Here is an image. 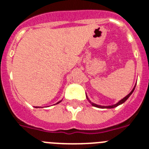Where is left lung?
Returning <instances> with one entry per match:
<instances>
[{"label":"left lung","mask_w":149,"mask_h":149,"mask_svg":"<svg viewBox=\"0 0 149 149\" xmlns=\"http://www.w3.org/2000/svg\"><path fill=\"white\" fill-rule=\"evenodd\" d=\"M136 85H135L134 88H132V91H131L130 93L128 94V95H127L126 96V97H125V98H123V99H121L120 101V102H117V104H113V105H110V106H101V105H98V104H94V103H92V102H90V101H89V102H90V103L92 104V106H94V107H99V108H113V107H117V106L120 105V104H121L124 103V102H126V101H127V99H128L129 97H130V96L131 95H132V92H133V91H134L135 88H136ZM87 99L88 100V97H87Z\"/></svg>","instance_id":"1"}]
</instances>
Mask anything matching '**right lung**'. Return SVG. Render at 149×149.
I'll use <instances>...</instances> for the list:
<instances>
[{"label": "right lung", "mask_w": 149, "mask_h": 149, "mask_svg": "<svg viewBox=\"0 0 149 149\" xmlns=\"http://www.w3.org/2000/svg\"><path fill=\"white\" fill-rule=\"evenodd\" d=\"M60 102H57V104H58V103H60Z\"/></svg>", "instance_id": "right-lung-1"}]
</instances>
